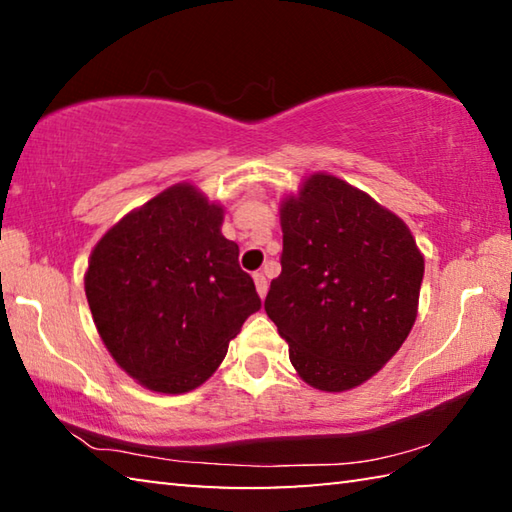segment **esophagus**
Returning <instances> with one entry per match:
<instances>
[{"instance_id": "obj_1", "label": "esophagus", "mask_w": 512, "mask_h": 512, "mask_svg": "<svg viewBox=\"0 0 512 512\" xmlns=\"http://www.w3.org/2000/svg\"><path fill=\"white\" fill-rule=\"evenodd\" d=\"M253 280H255V289H257V293H259V298H264V296H266V291H268V280H266V275H264V273H255V275H253Z\"/></svg>"}]
</instances>
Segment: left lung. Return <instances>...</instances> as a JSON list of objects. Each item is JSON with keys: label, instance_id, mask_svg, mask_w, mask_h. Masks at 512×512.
Masks as SVG:
<instances>
[{"label": "left lung", "instance_id": "8db88e82", "mask_svg": "<svg viewBox=\"0 0 512 512\" xmlns=\"http://www.w3.org/2000/svg\"><path fill=\"white\" fill-rule=\"evenodd\" d=\"M282 273L264 309L302 381L361 386L402 348L418 316L424 257L409 225L332 173L280 203Z\"/></svg>", "mask_w": 512, "mask_h": 512}]
</instances>
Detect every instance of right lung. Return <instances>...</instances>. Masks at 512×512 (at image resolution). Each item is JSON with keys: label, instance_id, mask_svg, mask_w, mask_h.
Wrapping results in <instances>:
<instances>
[{"label": "right lung", "instance_id": "obj_1", "mask_svg": "<svg viewBox=\"0 0 512 512\" xmlns=\"http://www.w3.org/2000/svg\"><path fill=\"white\" fill-rule=\"evenodd\" d=\"M223 207L178 183L128 212L94 246L85 296L117 366L155 393H189L214 375L262 307L221 235Z\"/></svg>", "mask_w": 512, "mask_h": 512}]
</instances>
